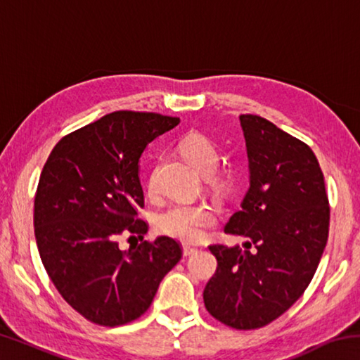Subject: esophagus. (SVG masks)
I'll list each match as a JSON object with an SVG mask.
<instances>
[{"mask_svg":"<svg viewBox=\"0 0 360 360\" xmlns=\"http://www.w3.org/2000/svg\"><path fill=\"white\" fill-rule=\"evenodd\" d=\"M195 252H197V249H195V248H191V246L182 248V254H184V257H188V255H192Z\"/></svg>","mask_w":360,"mask_h":360,"instance_id":"obj_1","label":"esophagus"}]
</instances>
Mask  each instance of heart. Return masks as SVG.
<instances>
[{
  "label": "heart",
  "mask_w": 360,
  "mask_h": 360,
  "mask_svg": "<svg viewBox=\"0 0 360 360\" xmlns=\"http://www.w3.org/2000/svg\"><path fill=\"white\" fill-rule=\"evenodd\" d=\"M178 148L198 172L208 174L212 184L217 187L227 184V176L212 174L219 163V150L208 136L200 131H188L179 139ZM149 187L150 191L154 188L152 179ZM212 222L214 212L205 203H174L157 216V227L162 233L184 243L202 238L205 229Z\"/></svg>",
  "instance_id": "obj_1"
}]
</instances>
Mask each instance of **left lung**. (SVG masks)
Masks as SVG:
<instances>
[{
    "label": "left lung",
    "mask_w": 360,
    "mask_h": 360,
    "mask_svg": "<svg viewBox=\"0 0 360 360\" xmlns=\"http://www.w3.org/2000/svg\"><path fill=\"white\" fill-rule=\"evenodd\" d=\"M251 187L224 231L245 249L210 245L217 268L203 290L208 313L236 330L278 319L311 283L324 252L330 206L308 144L260 115L243 114Z\"/></svg>",
    "instance_id": "8db88e82"
}]
</instances>
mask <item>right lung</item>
<instances>
[{
    "mask_svg": "<svg viewBox=\"0 0 360 360\" xmlns=\"http://www.w3.org/2000/svg\"><path fill=\"white\" fill-rule=\"evenodd\" d=\"M178 124L155 112L106 114L60 139L42 168L33 216L42 265L65 302L94 324L124 326L143 316L182 257L169 236L127 251L117 241L148 233L138 162L152 139Z\"/></svg>",
    "mask_w": 360,
    "mask_h": 360,
    "instance_id": "add662e5",
    "label": "right lung"
}]
</instances>
